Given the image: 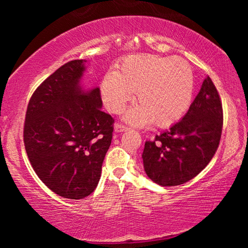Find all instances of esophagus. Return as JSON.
Returning a JSON list of instances; mask_svg holds the SVG:
<instances>
[{
	"label": "esophagus",
	"instance_id": "34e87169",
	"mask_svg": "<svg viewBox=\"0 0 248 248\" xmlns=\"http://www.w3.org/2000/svg\"><path fill=\"white\" fill-rule=\"evenodd\" d=\"M114 129H115L116 132H124V131H128V130H129L128 127H125V125L120 124H116Z\"/></svg>",
	"mask_w": 248,
	"mask_h": 248
}]
</instances>
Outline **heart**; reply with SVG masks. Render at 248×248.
<instances>
[{
	"instance_id": "b5f03b06",
	"label": "heart",
	"mask_w": 248,
	"mask_h": 248,
	"mask_svg": "<svg viewBox=\"0 0 248 248\" xmlns=\"http://www.w3.org/2000/svg\"><path fill=\"white\" fill-rule=\"evenodd\" d=\"M192 87V71L184 59L141 54L124 59L117 72L105 74L100 94L108 110L118 114L137 92L139 105L125 112L124 120L133 125L153 121L163 128L175 124L188 110Z\"/></svg>"
}]
</instances>
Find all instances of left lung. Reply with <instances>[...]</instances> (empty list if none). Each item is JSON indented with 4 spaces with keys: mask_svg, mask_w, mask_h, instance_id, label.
<instances>
[{
    "mask_svg": "<svg viewBox=\"0 0 248 248\" xmlns=\"http://www.w3.org/2000/svg\"><path fill=\"white\" fill-rule=\"evenodd\" d=\"M222 125L220 96L207 77L182 120L145 142L142 158L148 177L159 186H178L196 177L216 154Z\"/></svg>",
    "mask_w": 248,
    "mask_h": 248,
    "instance_id": "left-lung-1",
    "label": "left lung"
}]
</instances>
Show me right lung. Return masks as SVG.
Here are the masks:
<instances>
[{"instance_id": "add662e5", "label": "right lung", "mask_w": 248, "mask_h": 248, "mask_svg": "<svg viewBox=\"0 0 248 248\" xmlns=\"http://www.w3.org/2000/svg\"><path fill=\"white\" fill-rule=\"evenodd\" d=\"M86 62L70 61L40 84L24 125L33 170L49 189L75 200L97 187L114 131L112 117L102 111L99 87L81 86Z\"/></svg>"}]
</instances>
